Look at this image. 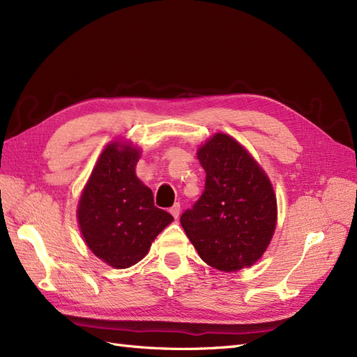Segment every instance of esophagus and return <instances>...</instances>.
<instances>
[{"label":"esophagus","mask_w":357,"mask_h":357,"mask_svg":"<svg viewBox=\"0 0 357 357\" xmlns=\"http://www.w3.org/2000/svg\"><path fill=\"white\" fill-rule=\"evenodd\" d=\"M169 213L174 215V219H178V215H180V204L172 205V207L169 208Z\"/></svg>","instance_id":"1"}]
</instances>
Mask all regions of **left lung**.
Wrapping results in <instances>:
<instances>
[{
	"instance_id": "1",
	"label": "left lung",
	"mask_w": 357,
	"mask_h": 357,
	"mask_svg": "<svg viewBox=\"0 0 357 357\" xmlns=\"http://www.w3.org/2000/svg\"><path fill=\"white\" fill-rule=\"evenodd\" d=\"M205 190L180 223L205 264L225 273L253 266L273 240L277 198L264 168L228 134L215 132L198 150Z\"/></svg>"
}]
</instances>
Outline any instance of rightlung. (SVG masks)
<instances>
[{"label":"right lung","instance_id":"1","mask_svg":"<svg viewBox=\"0 0 357 357\" xmlns=\"http://www.w3.org/2000/svg\"><path fill=\"white\" fill-rule=\"evenodd\" d=\"M142 149L126 139L107 144L77 204L84 244L107 265L125 269L149 253L156 236L174 220L155 207L153 192L135 174Z\"/></svg>","mask_w":357,"mask_h":357}]
</instances>
